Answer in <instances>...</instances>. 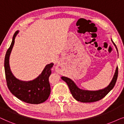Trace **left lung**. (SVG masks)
Returning <instances> with one entry per match:
<instances>
[{"label":"left lung","instance_id":"1","mask_svg":"<svg viewBox=\"0 0 124 124\" xmlns=\"http://www.w3.org/2000/svg\"><path fill=\"white\" fill-rule=\"evenodd\" d=\"M112 41L116 47L117 50V48L115 43L112 41ZM117 77L118 67H117L115 74H114L113 78H112L109 85L104 89L97 91L82 90V89L78 88L77 85H75V83L69 78L62 77L61 78L68 85L71 93L75 100H77L78 101L82 102V103H92V102H95L102 99L113 89L115 84H116Z\"/></svg>","mask_w":124,"mask_h":124}]
</instances>
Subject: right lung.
<instances>
[{"label": "right lung", "instance_id": "right-lung-1", "mask_svg": "<svg viewBox=\"0 0 124 124\" xmlns=\"http://www.w3.org/2000/svg\"><path fill=\"white\" fill-rule=\"evenodd\" d=\"M19 31L15 33L10 46L5 56L4 70L7 85L11 93L21 101L29 104H39L45 101L50 94L49 78L52 73L51 69L54 64L51 63L47 65L40 75L33 80L22 81L16 78L11 71L9 59L15 39Z\"/></svg>", "mask_w": 124, "mask_h": 124}]
</instances>
